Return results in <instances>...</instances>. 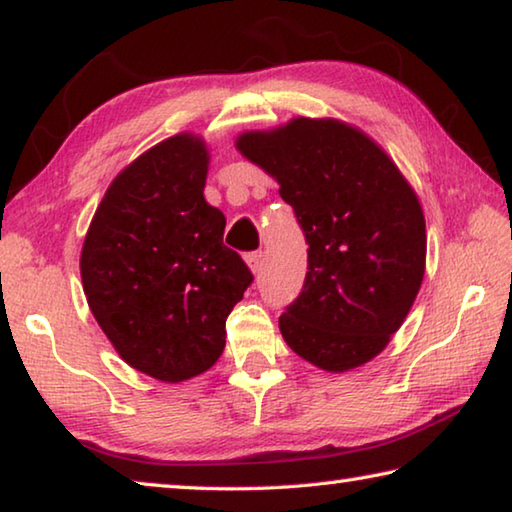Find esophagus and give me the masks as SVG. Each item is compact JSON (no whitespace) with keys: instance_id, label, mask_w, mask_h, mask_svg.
Returning <instances> with one entry per match:
<instances>
[{"instance_id":"1","label":"esophagus","mask_w":512,"mask_h":512,"mask_svg":"<svg viewBox=\"0 0 512 512\" xmlns=\"http://www.w3.org/2000/svg\"><path fill=\"white\" fill-rule=\"evenodd\" d=\"M246 264L250 266V271H253V273L262 271V264H264V253H262V250H255V253H248V255H246Z\"/></svg>"}]
</instances>
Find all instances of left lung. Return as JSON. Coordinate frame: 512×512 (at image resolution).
<instances>
[{
  "mask_svg": "<svg viewBox=\"0 0 512 512\" xmlns=\"http://www.w3.org/2000/svg\"><path fill=\"white\" fill-rule=\"evenodd\" d=\"M237 150L280 183L309 268L280 331L297 356L327 371L369 362L410 313L425 273V219L412 185L360 129L293 118L246 132Z\"/></svg>",
  "mask_w": 512,
  "mask_h": 512,
  "instance_id": "8db88e82",
  "label": "left lung"
}]
</instances>
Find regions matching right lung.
I'll use <instances>...</instances> for the list:
<instances>
[{
    "instance_id": "add662e5",
    "label": "right lung",
    "mask_w": 512,
    "mask_h": 512,
    "mask_svg": "<svg viewBox=\"0 0 512 512\" xmlns=\"http://www.w3.org/2000/svg\"><path fill=\"white\" fill-rule=\"evenodd\" d=\"M208 150L179 134L129 163L102 197L80 255L89 309L127 365L163 383L208 371L253 282L203 199Z\"/></svg>"
}]
</instances>
